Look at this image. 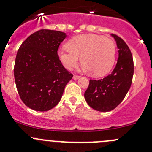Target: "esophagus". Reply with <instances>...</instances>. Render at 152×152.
I'll list each match as a JSON object with an SVG mask.
<instances>
[{"label":"esophagus","instance_id":"esophagus-1","mask_svg":"<svg viewBox=\"0 0 152 152\" xmlns=\"http://www.w3.org/2000/svg\"><path fill=\"white\" fill-rule=\"evenodd\" d=\"M73 78V79H79V78H80V76H77V75H74Z\"/></svg>","mask_w":152,"mask_h":152}]
</instances>
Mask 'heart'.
<instances>
[{
    "mask_svg": "<svg viewBox=\"0 0 152 152\" xmlns=\"http://www.w3.org/2000/svg\"><path fill=\"white\" fill-rule=\"evenodd\" d=\"M62 65L68 70L77 65L81 57L82 69L95 76H102L113 67L115 45L111 38L97 34H81L70 39L67 48L58 50Z\"/></svg>",
    "mask_w": 152,
    "mask_h": 152,
    "instance_id": "obj_1",
    "label": "heart"
}]
</instances>
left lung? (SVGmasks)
I'll list each match as a JSON object with an SVG mask.
<instances>
[{"mask_svg": "<svg viewBox=\"0 0 152 152\" xmlns=\"http://www.w3.org/2000/svg\"><path fill=\"white\" fill-rule=\"evenodd\" d=\"M118 48L114 70L102 79H90L85 99L90 107L100 112L114 110L128 93L134 73V62L129 48L118 35L112 34Z\"/></svg>", "mask_w": 152, "mask_h": 152, "instance_id": "left-lung-1", "label": "left lung"}]
</instances>
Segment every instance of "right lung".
<instances>
[{"mask_svg": "<svg viewBox=\"0 0 152 152\" xmlns=\"http://www.w3.org/2000/svg\"><path fill=\"white\" fill-rule=\"evenodd\" d=\"M66 34L40 29L21 44L14 76L20 98L35 111H48L60 102L73 75L62 65L57 50Z\"/></svg>", "mask_w": 152, "mask_h": 152, "instance_id": "1", "label": "right lung"}]
</instances>
